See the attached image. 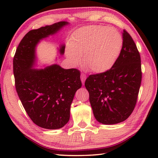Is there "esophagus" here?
<instances>
[{
  "label": "esophagus",
  "mask_w": 158,
  "mask_h": 158,
  "mask_svg": "<svg viewBox=\"0 0 158 158\" xmlns=\"http://www.w3.org/2000/svg\"><path fill=\"white\" fill-rule=\"evenodd\" d=\"M85 78H86V77H85V74H84V73H81V81H82V84H83V85L84 84V82H85Z\"/></svg>",
  "instance_id": "1"
}]
</instances>
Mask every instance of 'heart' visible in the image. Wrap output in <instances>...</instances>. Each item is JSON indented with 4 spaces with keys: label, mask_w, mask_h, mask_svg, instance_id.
<instances>
[{
    "label": "heart",
    "mask_w": 158,
    "mask_h": 158,
    "mask_svg": "<svg viewBox=\"0 0 158 158\" xmlns=\"http://www.w3.org/2000/svg\"><path fill=\"white\" fill-rule=\"evenodd\" d=\"M123 47L121 35L116 29L102 26H89L77 31L69 41L67 57L73 65L81 61L90 71L102 73L116 63Z\"/></svg>",
    "instance_id": "heart-1"
}]
</instances>
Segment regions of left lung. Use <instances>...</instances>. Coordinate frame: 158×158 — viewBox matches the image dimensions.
<instances>
[{
	"mask_svg": "<svg viewBox=\"0 0 158 158\" xmlns=\"http://www.w3.org/2000/svg\"><path fill=\"white\" fill-rule=\"evenodd\" d=\"M141 76L139 52L123 30L122 50L114 65L105 73L90 74L85 81L95 119L105 125L125 121L135 107Z\"/></svg>",
	"mask_w": 158,
	"mask_h": 158,
	"instance_id": "8db88e82",
	"label": "left lung"
}]
</instances>
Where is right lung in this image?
Returning a JSON list of instances; mask_svg holds the SVG:
<instances>
[{
  "instance_id": "obj_1",
  "label": "right lung",
  "mask_w": 158,
  "mask_h": 158,
  "mask_svg": "<svg viewBox=\"0 0 158 158\" xmlns=\"http://www.w3.org/2000/svg\"><path fill=\"white\" fill-rule=\"evenodd\" d=\"M68 24L60 21L30 31L21 40L13 59L19 98L32 121L44 129H59L67 124L74 96L81 87L80 72L77 69H63L57 64L33 68L38 42ZM59 52L63 54L65 45H61Z\"/></svg>"
}]
</instances>
